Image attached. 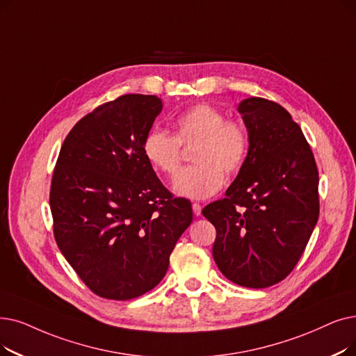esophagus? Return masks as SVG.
<instances>
[{
    "label": "esophagus",
    "instance_id": "1",
    "mask_svg": "<svg viewBox=\"0 0 356 356\" xmlns=\"http://www.w3.org/2000/svg\"><path fill=\"white\" fill-rule=\"evenodd\" d=\"M192 209H193V213H195L196 216H199L200 213H202V207H200L197 202L192 204Z\"/></svg>",
    "mask_w": 356,
    "mask_h": 356
}]
</instances>
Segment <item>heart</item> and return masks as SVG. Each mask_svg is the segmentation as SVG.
I'll return each instance as SVG.
<instances>
[{"instance_id":"1","label":"heart","mask_w":356,"mask_h":356,"mask_svg":"<svg viewBox=\"0 0 356 356\" xmlns=\"http://www.w3.org/2000/svg\"><path fill=\"white\" fill-rule=\"evenodd\" d=\"M192 167L181 170L175 179L176 195L207 199L218 192L225 175L243 167L249 152V134L234 119H224L220 109L197 103L180 112L173 120V135L149 131L143 143L144 156L156 172L172 177L181 163V147H193Z\"/></svg>"}]
</instances>
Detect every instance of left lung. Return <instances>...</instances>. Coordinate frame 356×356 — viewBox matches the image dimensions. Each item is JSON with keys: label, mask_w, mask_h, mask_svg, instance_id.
<instances>
[{"label": "left lung", "mask_w": 356, "mask_h": 356, "mask_svg": "<svg viewBox=\"0 0 356 356\" xmlns=\"http://www.w3.org/2000/svg\"><path fill=\"white\" fill-rule=\"evenodd\" d=\"M249 152L225 197L202 209L215 227L212 256L241 286L268 288L296 268L318 220V172L298 123L281 104H238Z\"/></svg>", "instance_id": "1"}]
</instances>
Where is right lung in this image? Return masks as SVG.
<instances>
[{"label": "right lung", "mask_w": 356, "mask_h": 356, "mask_svg": "<svg viewBox=\"0 0 356 356\" xmlns=\"http://www.w3.org/2000/svg\"><path fill=\"white\" fill-rule=\"evenodd\" d=\"M163 109L157 96L125 95L86 115L67 135L49 204L60 253L99 297L127 301L159 285L192 220L144 156Z\"/></svg>", "instance_id": "1"}]
</instances>
